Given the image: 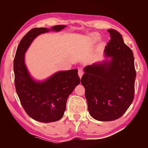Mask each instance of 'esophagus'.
Returning a JSON list of instances; mask_svg holds the SVG:
<instances>
[{
  "label": "esophagus",
  "mask_w": 148,
  "mask_h": 148,
  "mask_svg": "<svg viewBox=\"0 0 148 148\" xmlns=\"http://www.w3.org/2000/svg\"><path fill=\"white\" fill-rule=\"evenodd\" d=\"M83 74H84L83 70H82V69H78V75H79V76L80 78H81L82 76H83Z\"/></svg>",
  "instance_id": "obj_1"
}]
</instances>
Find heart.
Here are the masks:
<instances>
[{
  "mask_svg": "<svg viewBox=\"0 0 148 148\" xmlns=\"http://www.w3.org/2000/svg\"><path fill=\"white\" fill-rule=\"evenodd\" d=\"M91 40H92V41L96 42V41L98 40L99 38V35L97 34H92L91 36Z\"/></svg>",
  "mask_w": 148,
  "mask_h": 148,
  "instance_id": "obj_1",
  "label": "heart"
}]
</instances>
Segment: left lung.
Instances as JSON below:
<instances>
[{"instance_id": "obj_1", "label": "left lung", "mask_w": 148, "mask_h": 148, "mask_svg": "<svg viewBox=\"0 0 148 148\" xmlns=\"http://www.w3.org/2000/svg\"><path fill=\"white\" fill-rule=\"evenodd\" d=\"M108 31L110 40L104 53L111 59L85 67L81 79L89 114L101 121H114L125 113L133 101L136 76L132 50L118 31Z\"/></svg>"}]
</instances>
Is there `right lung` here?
Returning a JSON list of instances; mask_svg holds the SVG:
<instances>
[{
    "label": "right lung",
    "instance_id": "1",
    "mask_svg": "<svg viewBox=\"0 0 148 148\" xmlns=\"http://www.w3.org/2000/svg\"><path fill=\"white\" fill-rule=\"evenodd\" d=\"M65 25L51 29L34 28L25 35L17 47L14 61L15 86L22 106L36 121L50 123L61 119L66 110L67 99L80 82L77 69L60 71L43 82L30 76L25 64V53L39 34L50 31H60Z\"/></svg>",
    "mask_w": 148,
    "mask_h": 148
}]
</instances>
